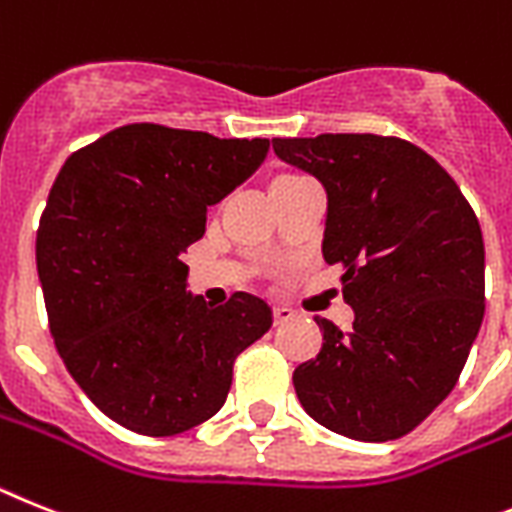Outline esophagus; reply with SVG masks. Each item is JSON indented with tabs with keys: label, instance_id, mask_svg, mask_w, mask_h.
Wrapping results in <instances>:
<instances>
[{
	"label": "esophagus",
	"instance_id": "esophagus-1",
	"mask_svg": "<svg viewBox=\"0 0 512 512\" xmlns=\"http://www.w3.org/2000/svg\"><path fill=\"white\" fill-rule=\"evenodd\" d=\"M291 317H294V309L283 307V304L273 307V320H276V325H283V322H289Z\"/></svg>",
	"mask_w": 512,
	"mask_h": 512
}]
</instances>
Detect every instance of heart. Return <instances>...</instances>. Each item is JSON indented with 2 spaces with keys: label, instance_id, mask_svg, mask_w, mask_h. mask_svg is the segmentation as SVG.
Instances as JSON below:
<instances>
[{
  "label": "heart",
  "instance_id": "1",
  "mask_svg": "<svg viewBox=\"0 0 512 512\" xmlns=\"http://www.w3.org/2000/svg\"><path fill=\"white\" fill-rule=\"evenodd\" d=\"M296 179H304V176H299V174H281V176H276V179H273V184H270V187H278V184L296 182Z\"/></svg>",
  "mask_w": 512,
  "mask_h": 512
}]
</instances>
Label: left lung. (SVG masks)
Listing matches in <instances>:
<instances>
[{"mask_svg":"<svg viewBox=\"0 0 512 512\" xmlns=\"http://www.w3.org/2000/svg\"><path fill=\"white\" fill-rule=\"evenodd\" d=\"M328 192L322 257L341 265L351 330L315 317L322 349L294 369L315 422L362 442L409 435L448 398L484 320V239L453 176L409 140L273 137Z\"/></svg>","mask_w":512,"mask_h":512,"instance_id":"1","label":"left lung"}]
</instances>
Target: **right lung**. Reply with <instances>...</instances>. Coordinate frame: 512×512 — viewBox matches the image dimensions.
<instances>
[{
  "instance_id": "right-lung-1",
  "label": "right lung",
  "mask_w": 512,
  "mask_h": 512,
  "mask_svg": "<svg viewBox=\"0 0 512 512\" xmlns=\"http://www.w3.org/2000/svg\"><path fill=\"white\" fill-rule=\"evenodd\" d=\"M270 143L163 124H124L75 150L36 234L46 315L64 367L103 414L169 437L226 401L236 356L265 336L270 307L236 291L221 307L187 291L182 255L208 205L263 163Z\"/></svg>"
}]
</instances>
